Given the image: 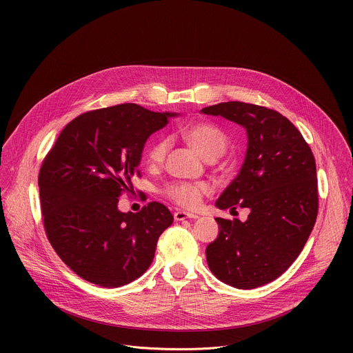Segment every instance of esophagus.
<instances>
[{"label":"esophagus","instance_id":"1","mask_svg":"<svg viewBox=\"0 0 353 353\" xmlns=\"http://www.w3.org/2000/svg\"><path fill=\"white\" fill-rule=\"evenodd\" d=\"M174 219L176 221H184V219H196L198 215L195 214H190V212H184V211H176L174 212Z\"/></svg>","mask_w":353,"mask_h":353}]
</instances>
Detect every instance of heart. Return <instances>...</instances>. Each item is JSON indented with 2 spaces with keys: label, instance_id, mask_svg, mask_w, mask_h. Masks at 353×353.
I'll use <instances>...</instances> for the list:
<instances>
[{
  "label": "heart",
  "instance_id": "heart-1",
  "mask_svg": "<svg viewBox=\"0 0 353 353\" xmlns=\"http://www.w3.org/2000/svg\"><path fill=\"white\" fill-rule=\"evenodd\" d=\"M180 137L191 145L207 161H215L228 148V137L218 125L208 121H194L179 128ZM169 142L166 138L155 141L146 154V162L150 166L161 165L168 154ZM205 183H172L165 188V195L181 208H196L203 196L210 194Z\"/></svg>",
  "mask_w": 353,
  "mask_h": 353
}]
</instances>
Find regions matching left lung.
<instances>
[{"mask_svg":"<svg viewBox=\"0 0 353 353\" xmlns=\"http://www.w3.org/2000/svg\"><path fill=\"white\" fill-rule=\"evenodd\" d=\"M245 128L248 145L237 177L216 201L219 210L248 208L245 222L216 218L207 247L211 272L254 289L281 276L303 250L319 212L316 161L300 131L281 113L244 102L201 110Z\"/></svg>","mask_w":353,"mask_h":353,"instance_id":"obj_1","label":"left lung"}]
</instances>
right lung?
Returning <instances> with one entry per match:
<instances>
[{
  "label": "right lung",
  "mask_w": 353,
  "mask_h": 353,
  "mask_svg": "<svg viewBox=\"0 0 353 353\" xmlns=\"http://www.w3.org/2000/svg\"><path fill=\"white\" fill-rule=\"evenodd\" d=\"M173 116L135 103L90 110L68 123L46 155L39 172L46 236L82 279L119 288L152 264L173 215L157 201L137 214L120 212L117 203L141 177L146 139Z\"/></svg>",
  "instance_id": "add662e5"
}]
</instances>
